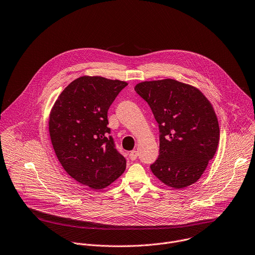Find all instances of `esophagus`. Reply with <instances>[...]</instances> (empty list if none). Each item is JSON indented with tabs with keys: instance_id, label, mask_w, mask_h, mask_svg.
<instances>
[{
	"instance_id": "1",
	"label": "esophagus",
	"mask_w": 255,
	"mask_h": 255,
	"mask_svg": "<svg viewBox=\"0 0 255 255\" xmlns=\"http://www.w3.org/2000/svg\"><path fill=\"white\" fill-rule=\"evenodd\" d=\"M137 157H138V152H137L136 150H133V151H131V152H130V154H129V158H130V160L134 161V160H136V159H137Z\"/></svg>"
}]
</instances>
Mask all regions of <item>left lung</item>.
Listing matches in <instances>:
<instances>
[{"label":"left lung","instance_id":"left-lung-1","mask_svg":"<svg viewBox=\"0 0 255 255\" xmlns=\"http://www.w3.org/2000/svg\"><path fill=\"white\" fill-rule=\"evenodd\" d=\"M135 91L158 123L159 156L151 171L175 189L193 184L218 146L219 125L210 102L198 89L173 79L142 82Z\"/></svg>","mask_w":255,"mask_h":255}]
</instances>
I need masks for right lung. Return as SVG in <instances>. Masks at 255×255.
I'll use <instances>...</instances> for the list:
<instances>
[{
    "label": "right lung",
    "instance_id": "obj_1",
    "mask_svg": "<svg viewBox=\"0 0 255 255\" xmlns=\"http://www.w3.org/2000/svg\"><path fill=\"white\" fill-rule=\"evenodd\" d=\"M127 85L83 76L68 85L52 109L53 148L65 171L82 185L103 189L125 171L126 160L108 128V110Z\"/></svg>",
    "mask_w": 255,
    "mask_h": 255
}]
</instances>
